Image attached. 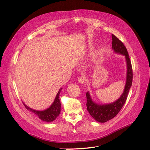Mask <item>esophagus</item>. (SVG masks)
I'll list each match as a JSON object with an SVG mask.
<instances>
[{
    "instance_id": "obj_1",
    "label": "esophagus",
    "mask_w": 150,
    "mask_h": 150,
    "mask_svg": "<svg viewBox=\"0 0 150 150\" xmlns=\"http://www.w3.org/2000/svg\"><path fill=\"white\" fill-rule=\"evenodd\" d=\"M78 81L79 83L81 84H84V82H85V78L83 76H81V77H79L78 78Z\"/></svg>"
}]
</instances>
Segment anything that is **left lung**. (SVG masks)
Here are the masks:
<instances>
[{"mask_svg": "<svg viewBox=\"0 0 150 150\" xmlns=\"http://www.w3.org/2000/svg\"><path fill=\"white\" fill-rule=\"evenodd\" d=\"M111 37H112V49L114 52L125 56L127 65L126 82L124 91L120 97L112 103L106 104H97L91 99L90 93L88 91L86 93L87 110L91 116L95 120L99 122H106L113 119L119 113L127 99L133 81V71L131 60L129 59L126 47L114 35L112 34Z\"/></svg>", "mask_w": 150, "mask_h": 150, "instance_id": "1", "label": "left lung"}]
</instances>
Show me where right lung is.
Returning a JSON list of instances; mask_svg holds the SVG:
<instances>
[{"label":"right lung","mask_w":150,"mask_h":150,"mask_svg":"<svg viewBox=\"0 0 150 150\" xmlns=\"http://www.w3.org/2000/svg\"><path fill=\"white\" fill-rule=\"evenodd\" d=\"M62 90V88H60L57 93L55 100L53 104L51 105L50 108L44 110L43 111H38L35 110H33L30 107L27 106L26 104L24 103V106L26 107L27 110H30L31 112L34 113L35 114L39 117V119L41 120L45 121L47 122H52L55 120L57 117L59 115L60 113V108H61V104H60V99H59V95L60 91Z\"/></svg>","instance_id":"right-lung-1"}]
</instances>
